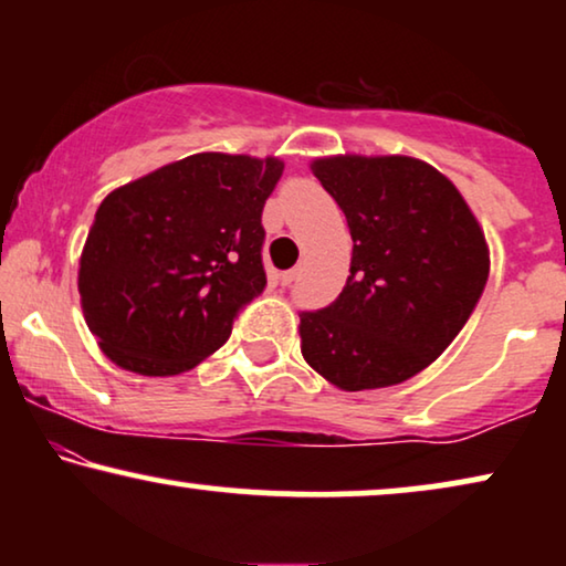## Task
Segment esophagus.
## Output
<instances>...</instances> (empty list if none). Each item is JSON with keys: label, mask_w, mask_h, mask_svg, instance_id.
Masks as SVG:
<instances>
[{"label": "esophagus", "mask_w": 566, "mask_h": 566, "mask_svg": "<svg viewBox=\"0 0 566 566\" xmlns=\"http://www.w3.org/2000/svg\"><path fill=\"white\" fill-rule=\"evenodd\" d=\"M298 275H301V270H298V268H293V270H289V273H283L281 283H283V285H293V283L298 281Z\"/></svg>", "instance_id": "esophagus-1"}]
</instances>
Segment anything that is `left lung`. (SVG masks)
Segmentation results:
<instances>
[{
    "label": "left lung",
    "instance_id": "1",
    "mask_svg": "<svg viewBox=\"0 0 566 566\" xmlns=\"http://www.w3.org/2000/svg\"><path fill=\"white\" fill-rule=\"evenodd\" d=\"M314 175L353 237L339 296L301 312V353L345 391L381 389L428 368L474 314L490 254L453 182L412 157L316 159Z\"/></svg>",
    "mask_w": 566,
    "mask_h": 566
}]
</instances>
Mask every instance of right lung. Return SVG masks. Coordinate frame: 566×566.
Masks as SVG:
<instances>
[{"label": "right lung", "mask_w": 566, "mask_h": 566, "mask_svg": "<svg viewBox=\"0 0 566 566\" xmlns=\"http://www.w3.org/2000/svg\"><path fill=\"white\" fill-rule=\"evenodd\" d=\"M281 175L273 157L192 154L99 203L80 293L107 358L175 376L227 343L268 285L262 208Z\"/></svg>", "instance_id": "add662e5"}]
</instances>
